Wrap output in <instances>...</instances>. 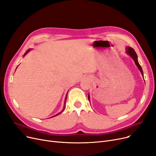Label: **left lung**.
<instances>
[{
	"mask_svg": "<svg viewBox=\"0 0 156 156\" xmlns=\"http://www.w3.org/2000/svg\"><path fill=\"white\" fill-rule=\"evenodd\" d=\"M126 52L127 54H128L129 56H130L132 58V59L134 60V63L136 64V65L137 66V67H138V69L140 70L142 76L143 77V70L142 68L141 67V66L140 65L139 63H138V55H137L136 52L134 51V50L133 48H132L130 47H126ZM143 79H144V77H143ZM88 100L90 101V94H88Z\"/></svg>",
	"mask_w": 156,
	"mask_h": 156,
	"instance_id": "8db88e82",
	"label": "left lung"
}]
</instances>
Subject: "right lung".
Masks as SVG:
<instances>
[{"instance_id": "obj_1", "label": "right lung", "mask_w": 156, "mask_h": 156, "mask_svg": "<svg viewBox=\"0 0 156 156\" xmlns=\"http://www.w3.org/2000/svg\"><path fill=\"white\" fill-rule=\"evenodd\" d=\"M31 50H32V48H29V49L27 50V51L26 52H25V54H24L23 55V57H24L25 55H26L27 54H28V53L31 51ZM16 68H17V67H16ZM67 94H68V93H66V97H65V103H64V107H63V109H62V111H61V112H59V113H58V114H56V115H54V116H52L51 117V118H52V117H54V116H56L59 115V114H61V113H63V112L64 111V110H65V108H66V98H67Z\"/></svg>"}]
</instances>
